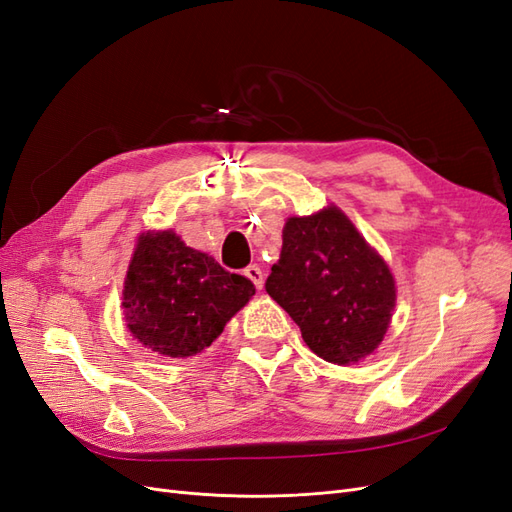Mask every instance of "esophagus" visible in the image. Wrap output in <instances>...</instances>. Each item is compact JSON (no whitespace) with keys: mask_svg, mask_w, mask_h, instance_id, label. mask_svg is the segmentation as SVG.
Instances as JSON below:
<instances>
[{"mask_svg":"<svg viewBox=\"0 0 512 512\" xmlns=\"http://www.w3.org/2000/svg\"><path fill=\"white\" fill-rule=\"evenodd\" d=\"M245 275L250 277V280L254 282V286L260 290L262 288V284H265V273L260 271V267H256V265H250L245 269Z\"/></svg>","mask_w":512,"mask_h":512,"instance_id":"34e87169","label":"esophagus"}]
</instances>
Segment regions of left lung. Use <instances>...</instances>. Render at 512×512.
I'll return each mask as SVG.
<instances>
[{"instance_id": "1", "label": "left lung", "mask_w": 512, "mask_h": 512, "mask_svg": "<svg viewBox=\"0 0 512 512\" xmlns=\"http://www.w3.org/2000/svg\"><path fill=\"white\" fill-rule=\"evenodd\" d=\"M267 292L320 359L350 365L374 352L395 309L389 265L335 205L288 218Z\"/></svg>"}]
</instances>
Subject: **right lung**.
<instances>
[{
  "instance_id": "add662e5",
  "label": "right lung",
  "mask_w": 512,
  "mask_h": 512,
  "mask_svg": "<svg viewBox=\"0 0 512 512\" xmlns=\"http://www.w3.org/2000/svg\"><path fill=\"white\" fill-rule=\"evenodd\" d=\"M254 294L247 277L192 250L173 230H149L134 247L123 309L130 333L145 348L185 359L209 348Z\"/></svg>"
}]
</instances>
